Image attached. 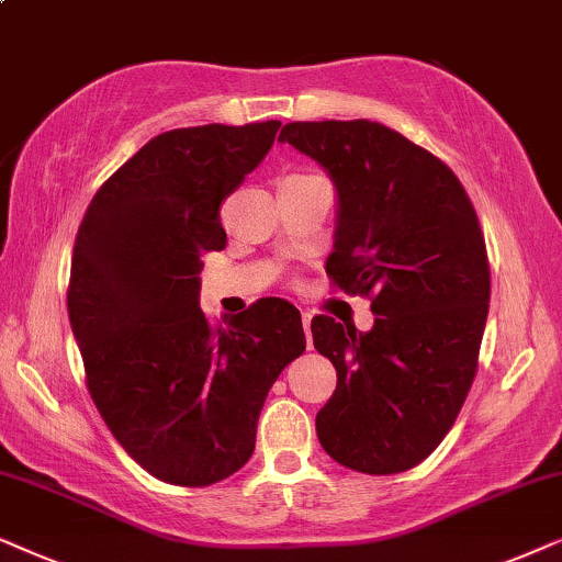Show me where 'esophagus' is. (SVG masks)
Instances as JSON below:
<instances>
[{"instance_id": "esophagus-1", "label": "esophagus", "mask_w": 562, "mask_h": 562, "mask_svg": "<svg viewBox=\"0 0 562 562\" xmlns=\"http://www.w3.org/2000/svg\"><path fill=\"white\" fill-rule=\"evenodd\" d=\"M311 318H313L311 313H305V311H303V328H305V336L311 334ZM308 339H311V336H308Z\"/></svg>"}]
</instances>
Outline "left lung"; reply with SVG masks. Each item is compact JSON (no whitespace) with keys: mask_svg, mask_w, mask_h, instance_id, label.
<instances>
[{"mask_svg":"<svg viewBox=\"0 0 562 562\" xmlns=\"http://www.w3.org/2000/svg\"><path fill=\"white\" fill-rule=\"evenodd\" d=\"M282 144L328 171L339 194L326 274L372 297L375 326L311 321L336 391L316 416L344 468L393 475L429 458L477 372L491 269L475 207L454 171L372 120L288 123Z\"/></svg>","mask_w":562,"mask_h":562,"instance_id":"1","label":"left lung"}]
</instances>
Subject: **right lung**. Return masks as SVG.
I'll return each mask as SVG.
<instances>
[{
	"label": "right lung",
	"mask_w": 562,
	"mask_h": 562,
	"mask_svg": "<svg viewBox=\"0 0 562 562\" xmlns=\"http://www.w3.org/2000/svg\"><path fill=\"white\" fill-rule=\"evenodd\" d=\"M280 120L148 140L89 203L71 257L69 321L87 387L123 450L164 483L203 488L251 458L269 387L303 355L301 311L261 297L226 326L200 311L221 203L259 167Z\"/></svg>",
	"instance_id": "add662e5"
}]
</instances>
